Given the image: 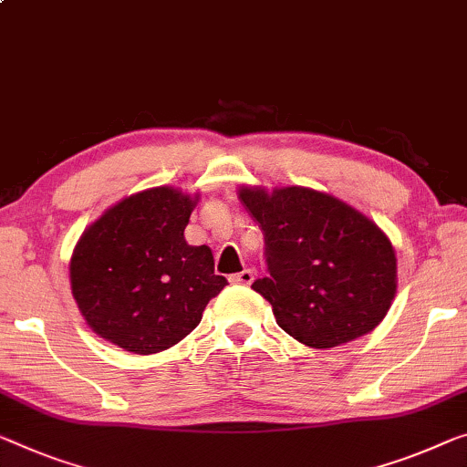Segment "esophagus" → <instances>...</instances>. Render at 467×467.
<instances>
[{"label":"esophagus","instance_id":"1","mask_svg":"<svg viewBox=\"0 0 467 467\" xmlns=\"http://www.w3.org/2000/svg\"><path fill=\"white\" fill-rule=\"evenodd\" d=\"M253 279H254V271L253 269H244V271H240V274L229 275V282H232V284H242V285L253 284Z\"/></svg>","mask_w":467,"mask_h":467}]
</instances>
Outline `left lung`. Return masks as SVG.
I'll list each match as a JSON object with an SVG mask.
<instances>
[{
	"mask_svg": "<svg viewBox=\"0 0 467 467\" xmlns=\"http://www.w3.org/2000/svg\"><path fill=\"white\" fill-rule=\"evenodd\" d=\"M240 200L265 235L269 275L253 290L277 326L311 348L369 334L397 294V256L374 221L311 188L242 185Z\"/></svg>",
	"mask_w": 467,
	"mask_h": 467,
	"instance_id": "1",
	"label": "left lung"
}]
</instances>
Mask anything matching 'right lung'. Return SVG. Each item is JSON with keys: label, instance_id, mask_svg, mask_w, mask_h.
I'll list each match as a JSON object with an SVG mask.
<instances>
[{"label": "right lung", "instance_id": "add662e5", "mask_svg": "<svg viewBox=\"0 0 467 467\" xmlns=\"http://www.w3.org/2000/svg\"><path fill=\"white\" fill-rule=\"evenodd\" d=\"M196 202L161 185L120 200L85 229L70 258V288L99 338L135 355L161 353L225 288L211 248L183 238Z\"/></svg>", "mask_w": 467, "mask_h": 467}]
</instances>
